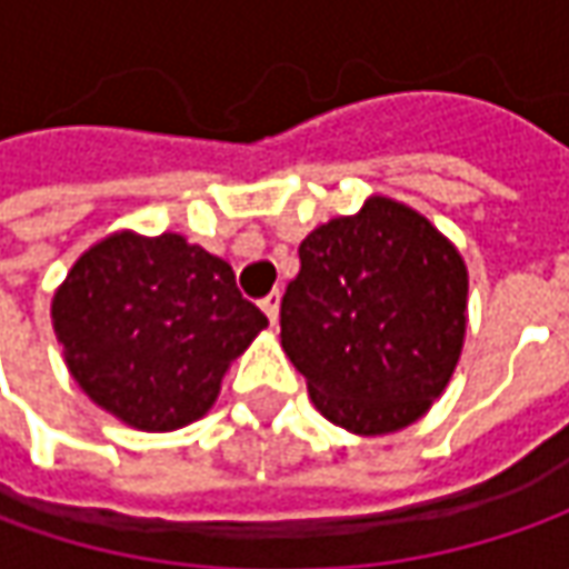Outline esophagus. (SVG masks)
I'll list each match as a JSON object with an SVG mask.
<instances>
[{"label": "esophagus", "mask_w": 569, "mask_h": 569, "mask_svg": "<svg viewBox=\"0 0 569 569\" xmlns=\"http://www.w3.org/2000/svg\"><path fill=\"white\" fill-rule=\"evenodd\" d=\"M259 307H262V313L269 317V322H278V310H281V295L278 291H272V295H266L262 300H259Z\"/></svg>", "instance_id": "1"}]
</instances>
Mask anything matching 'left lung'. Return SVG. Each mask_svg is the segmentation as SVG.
<instances>
[{"label":"left lung","instance_id":"8db88e82","mask_svg":"<svg viewBox=\"0 0 569 569\" xmlns=\"http://www.w3.org/2000/svg\"><path fill=\"white\" fill-rule=\"evenodd\" d=\"M281 297V348L332 425L361 437L415 425L466 341L469 272L440 230L386 196L319 224Z\"/></svg>","mask_w":569,"mask_h":569}]
</instances>
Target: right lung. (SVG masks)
<instances>
[{
  "instance_id": "right-lung-1",
  "label": "right lung",
  "mask_w": 569,
  "mask_h": 569,
  "mask_svg": "<svg viewBox=\"0 0 569 569\" xmlns=\"http://www.w3.org/2000/svg\"><path fill=\"white\" fill-rule=\"evenodd\" d=\"M266 326L228 262L180 233H110L53 295L56 339L84 396L154 433L202 418Z\"/></svg>"
}]
</instances>
